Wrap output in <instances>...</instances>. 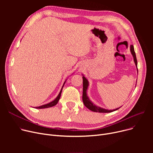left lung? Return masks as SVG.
Segmentation results:
<instances>
[{"instance_id":"1","label":"left lung","mask_w":153,"mask_h":153,"mask_svg":"<svg viewBox=\"0 0 153 153\" xmlns=\"http://www.w3.org/2000/svg\"><path fill=\"white\" fill-rule=\"evenodd\" d=\"M130 51L131 53L133 56L134 58V61L135 63V65L136 66V68H137V71H138V68H137V59H136V54L134 52V46L133 45L130 46ZM83 79V94H82V100H83V103L84 104V105L87 108H89L90 110L92 111H95V112H100V113H109V112H112L114 111H115L118 109H119L120 108L114 109V110H107V109H104L103 108H101L100 107L96 106L95 104H94L89 99V97L87 96V90L88 88V85H89V82H88L87 79L83 76L82 77Z\"/></svg>"}]
</instances>
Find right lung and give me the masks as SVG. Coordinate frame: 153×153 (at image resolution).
<instances>
[{
    "mask_svg": "<svg viewBox=\"0 0 153 153\" xmlns=\"http://www.w3.org/2000/svg\"><path fill=\"white\" fill-rule=\"evenodd\" d=\"M65 82H66V81L64 82V84H63V85H62V89H61V90L59 94H58V97H56L53 101H52L51 102H50V103H49L45 104V105H42V106H39V107H35V108H49V107H53V106L56 105V104L58 103V101H59V99H60L61 95V92H62V87H63L64 85L65 84Z\"/></svg>",
    "mask_w": 153,
    "mask_h": 153,
    "instance_id": "1",
    "label": "right lung"
}]
</instances>
